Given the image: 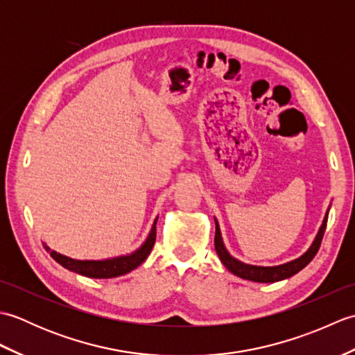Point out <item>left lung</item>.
I'll use <instances>...</instances> for the list:
<instances>
[{"mask_svg": "<svg viewBox=\"0 0 355 355\" xmlns=\"http://www.w3.org/2000/svg\"><path fill=\"white\" fill-rule=\"evenodd\" d=\"M327 221H328V214L325 215V220H323V224L318 233V236H315L313 245L308 248V252L297 259L284 263V266L256 267V266H247V263H243L238 259L232 258L223 244L220 225H218L216 221H215V225H216L215 227V250H216L218 256H220V259L225 266V268L232 271L233 275L247 279V281H253V282H277V281H282V279L296 275L297 271H300L305 266H308V263L311 262V259L314 258L315 253H318L320 248L323 233H325V229H327Z\"/></svg>", "mask_w": 355, "mask_h": 355, "instance_id": "8db88e82", "label": "left lung"}]
</instances>
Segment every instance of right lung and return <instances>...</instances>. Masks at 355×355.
Segmentation results:
<instances>
[{"mask_svg": "<svg viewBox=\"0 0 355 355\" xmlns=\"http://www.w3.org/2000/svg\"><path fill=\"white\" fill-rule=\"evenodd\" d=\"M155 224H157V221L154 223L153 229H150L146 243L143 244L137 252H134L132 254H128V256H120V258H114V259L78 261V259L67 258V256L58 253L55 250H50L47 245H44V247H45V250L50 253L53 259L61 263L64 268L74 271V273H79L82 276H88V277H94V279L116 277V276H122V275L130 273L131 270L137 268L141 262H145L148 254L150 253V250H153V247L155 244V238H157Z\"/></svg>", "mask_w": 355, "mask_h": 355, "instance_id": "1", "label": "right lung"}]
</instances>
